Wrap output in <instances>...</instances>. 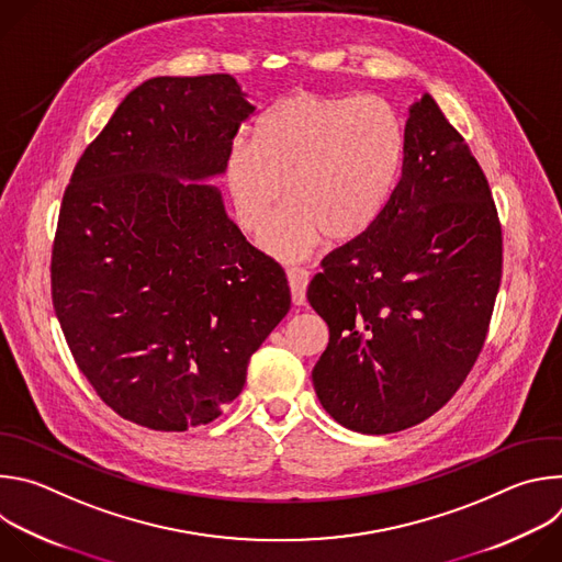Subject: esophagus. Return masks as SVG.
Wrapping results in <instances>:
<instances>
[{"instance_id":"esophagus-1","label":"esophagus","mask_w":562,"mask_h":562,"mask_svg":"<svg viewBox=\"0 0 562 562\" xmlns=\"http://www.w3.org/2000/svg\"><path fill=\"white\" fill-rule=\"evenodd\" d=\"M289 286H291V300L295 306H302L306 302V284H308V273L304 269H286Z\"/></svg>"}]
</instances>
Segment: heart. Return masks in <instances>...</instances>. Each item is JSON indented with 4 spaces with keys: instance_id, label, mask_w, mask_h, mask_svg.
Instances as JSON below:
<instances>
[{
    "instance_id": "b5f03b06",
    "label": "heart",
    "mask_w": 562,
    "mask_h": 562,
    "mask_svg": "<svg viewBox=\"0 0 562 562\" xmlns=\"http://www.w3.org/2000/svg\"><path fill=\"white\" fill-rule=\"evenodd\" d=\"M405 146V122L386 100L300 91L262 117L254 142L235 139L228 148L235 217L260 235L286 189L291 204L262 237L271 256L302 260L325 235L353 243L380 220Z\"/></svg>"
}]
</instances>
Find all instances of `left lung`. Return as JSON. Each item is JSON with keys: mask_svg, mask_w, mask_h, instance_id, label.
I'll return each mask as SVG.
<instances>
[{"mask_svg": "<svg viewBox=\"0 0 562 562\" xmlns=\"http://www.w3.org/2000/svg\"><path fill=\"white\" fill-rule=\"evenodd\" d=\"M403 176L380 220L323 260L306 291L329 327L313 367L327 414L395 434L442 409L485 347L503 228L464 137L425 93L409 109Z\"/></svg>", "mask_w": 562, "mask_h": 562, "instance_id": "obj_1", "label": "left lung"}]
</instances>
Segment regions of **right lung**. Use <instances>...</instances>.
<instances>
[{"instance_id":"add662e5","label":"right lung","mask_w":562,"mask_h":562,"mask_svg":"<svg viewBox=\"0 0 562 562\" xmlns=\"http://www.w3.org/2000/svg\"><path fill=\"white\" fill-rule=\"evenodd\" d=\"M254 111L226 72L146 79L64 191L50 258L57 319L104 405L146 429L217 418L291 306L282 267L200 184L224 173Z\"/></svg>"}]
</instances>
